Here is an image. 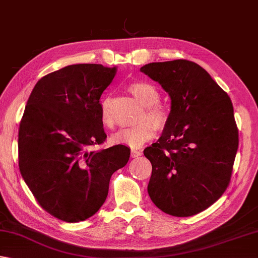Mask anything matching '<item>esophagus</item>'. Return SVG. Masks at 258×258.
<instances>
[{
    "label": "esophagus",
    "mask_w": 258,
    "mask_h": 258,
    "mask_svg": "<svg viewBox=\"0 0 258 258\" xmlns=\"http://www.w3.org/2000/svg\"><path fill=\"white\" fill-rule=\"evenodd\" d=\"M142 155H143V152H142V150H138V149H131V157L136 158V157L142 156Z\"/></svg>",
    "instance_id": "1"
}]
</instances>
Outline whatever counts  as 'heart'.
<instances>
[{"label":"heart","mask_w":258,"mask_h":258,"mask_svg":"<svg viewBox=\"0 0 258 258\" xmlns=\"http://www.w3.org/2000/svg\"><path fill=\"white\" fill-rule=\"evenodd\" d=\"M127 90L144 106V111L139 115L138 124L118 130L111 136V142L116 145L139 147L154 137L155 128L159 131L167 128L171 121V112L168 108L159 103V91L148 82H133L127 86ZM101 121L106 128H112L114 125V115L110 99L102 101Z\"/></svg>","instance_id":"b5f03b06"}]
</instances>
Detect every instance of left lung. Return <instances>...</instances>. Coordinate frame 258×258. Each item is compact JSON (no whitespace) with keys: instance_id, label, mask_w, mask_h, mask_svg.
I'll return each mask as SVG.
<instances>
[{"instance_id":"8db88e82","label":"left lung","mask_w":258,"mask_h":258,"mask_svg":"<svg viewBox=\"0 0 258 258\" xmlns=\"http://www.w3.org/2000/svg\"><path fill=\"white\" fill-rule=\"evenodd\" d=\"M140 72L158 82L172 100L169 124L144 150L153 166L149 197L171 216L198 215L230 183L239 142L231 100L193 61L150 62Z\"/></svg>"}]
</instances>
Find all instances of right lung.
Here are the masks:
<instances>
[{
  "mask_svg": "<svg viewBox=\"0 0 258 258\" xmlns=\"http://www.w3.org/2000/svg\"><path fill=\"white\" fill-rule=\"evenodd\" d=\"M115 67L70 65L41 77L19 127V169L40 207L66 222L84 221L99 210L112 174L128 163L123 145L105 142L100 98Z\"/></svg>",
  "mask_w": 258,
  "mask_h": 258,
  "instance_id": "obj_1",
  "label": "right lung"
}]
</instances>
